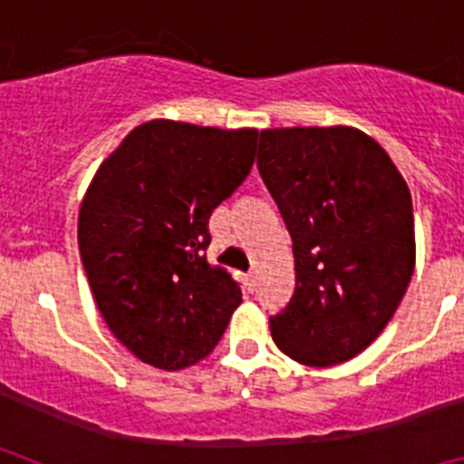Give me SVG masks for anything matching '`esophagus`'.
Listing matches in <instances>:
<instances>
[{
    "mask_svg": "<svg viewBox=\"0 0 464 464\" xmlns=\"http://www.w3.org/2000/svg\"><path fill=\"white\" fill-rule=\"evenodd\" d=\"M244 285H246V290H248V293H253V290L257 288V276L256 274H246L244 276Z\"/></svg>",
    "mask_w": 464,
    "mask_h": 464,
    "instance_id": "esophagus-1",
    "label": "esophagus"
}]
</instances>
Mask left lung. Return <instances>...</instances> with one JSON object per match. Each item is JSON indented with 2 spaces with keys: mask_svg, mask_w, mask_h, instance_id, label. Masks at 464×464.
<instances>
[{
  "mask_svg": "<svg viewBox=\"0 0 464 464\" xmlns=\"http://www.w3.org/2000/svg\"><path fill=\"white\" fill-rule=\"evenodd\" d=\"M257 169L293 237L295 293L269 318L283 353L330 367L362 353L416 265L407 181L353 127L262 130Z\"/></svg>",
  "mask_w": 464,
  "mask_h": 464,
  "instance_id": "8db88e82",
  "label": "left lung"
}]
</instances>
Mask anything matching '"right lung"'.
I'll use <instances>...</instances> for the list:
<instances>
[{"label":"right lung","instance_id":"add662e5","mask_svg":"<svg viewBox=\"0 0 464 464\" xmlns=\"http://www.w3.org/2000/svg\"><path fill=\"white\" fill-rule=\"evenodd\" d=\"M257 130L150 121L94 174L79 248L109 330L141 362H199L241 304L239 283L207 260L208 218L256 160Z\"/></svg>","mask_w":464,"mask_h":464}]
</instances>
